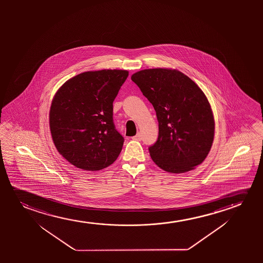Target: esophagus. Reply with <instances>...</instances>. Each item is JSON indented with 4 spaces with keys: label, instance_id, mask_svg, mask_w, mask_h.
Segmentation results:
<instances>
[{
    "label": "esophagus",
    "instance_id": "esophagus-1",
    "mask_svg": "<svg viewBox=\"0 0 263 263\" xmlns=\"http://www.w3.org/2000/svg\"><path fill=\"white\" fill-rule=\"evenodd\" d=\"M133 140L141 141L142 140V135L140 133H137L135 137H133Z\"/></svg>",
    "mask_w": 263,
    "mask_h": 263
}]
</instances>
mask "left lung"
<instances>
[{
  "label": "left lung",
  "mask_w": 263,
  "mask_h": 263,
  "mask_svg": "<svg viewBox=\"0 0 263 263\" xmlns=\"http://www.w3.org/2000/svg\"><path fill=\"white\" fill-rule=\"evenodd\" d=\"M131 80L156 112L158 138L148 148L155 164L173 173H186L200 164L215 134L212 109L201 89L172 69H145Z\"/></svg>",
  "instance_id": "obj_1"
}]
</instances>
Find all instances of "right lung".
Returning a JSON list of instances; mask_svg holds the SVG:
<instances>
[{
  "label": "right lung",
  "instance_id": "1",
  "mask_svg": "<svg viewBox=\"0 0 263 263\" xmlns=\"http://www.w3.org/2000/svg\"><path fill=\"white\" fill-rule=\"evenodd\" d=\"M127 76L126 70L83 72L54 95L51 135L59 154L72 165L100 171L119 157L124 137L114 125L113 101Z\"/></svg>",
  "mask_w": 263,
  "mask_h": 263
}]
</instances>
